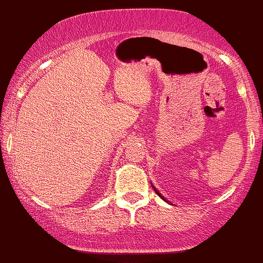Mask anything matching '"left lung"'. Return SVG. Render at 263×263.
Segmentation results:
<instances>
[{
    "mask_svg": "<svg viewBox=\"0 0 263 263\" xmlns=\"http://www.w3.org/2000/svg\"><path fill=\"white\" fill-rule=\"evenodd\" d=\"M156 193H157V195H160V197H161V194H160V193L159 192H157V190H156ZM162 199H164V197H161ZM164 200H165V199H164Z\"/></svg>",
    "mask_w": 263,
    "mask_h": 263,
    "instance_id": "8db88e82",
    "label": "left lung"
}]
</instances>
